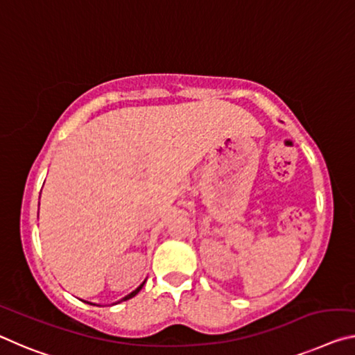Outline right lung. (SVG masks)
Here are the masks:
<instances>
[{
  "label": "right lung",
  "instance_id": "obj_1",
  "mask_svg": "<svg viewBox=\"0 0 355 355\" xmlns=\"http://www.w3.org/2000/svg\"><path fill=\"white\" fill-rule=\"evenodd\" d=\"M142 286H144V284H140V286H139V288H137L136 291H132V292H131V294H129V295H126V297H125V299H123V300H129V299H132V297H134V295H137V294H139V291H140V289H142ZM87 303H88V302H87Z\"/></svg>",
  "mask_w": 355,
  "mask_h": 355
}]
</instances>
